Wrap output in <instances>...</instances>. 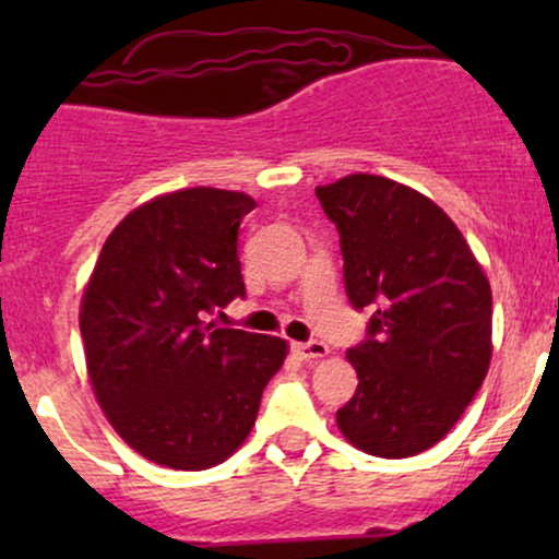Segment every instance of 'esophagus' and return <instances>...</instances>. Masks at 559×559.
Returning <instances> with one entry per match:
<instances>
[{
    "mask_svg": "<svg viewBox=\"0 0 559 559\" xmlns=\"http://www.w3.org/2000/svg\"><path fill=\"white\" fill-rule=\"evenodd\" d=\"M294 352H297L299 360H320V357L329 355V346L323 342H305V344H294Z\"/></svg>",
    "mask_w": 559,
    "mask_h": 559,
    "instance_id": "obj_1",
    "label": "esophagus"
}]
</instances>
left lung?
Instances as JSON below:
<instances>
[{
  "mask_svg": "<svg viewBox=\"0 0 559 559\" xmlns=\"http://www.w3.org/2000/svg\"><path fill=\"white\" fill-rule=\"evenodd\" d=\"M316 194L338 230L346 297L373 312L346 352L360 383L336 423L362 452L413 457L452 431L484 383L489 278L444 210L409 186L355 173Z\"/></svg>",
  "mask_w": 559,
  "mask_h": 559,
  "instance_id": "left-lung-1",
  "label": "left lung"
}]
</instances>
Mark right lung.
<instances>
[{
  "instance_id": "obj_1",
  "label": "right lung",
  "mask_w": 559,
  "mask_h": 559,
  "mask_svg": "<svg viewBox=\"0 0 559 559\" xmlns=\"http://www.w3.org/2000/svg\"><path fill=\"white\" fill-rule=\"evenodd\" d=\"M241 191H173L128 213L102 247L81 301L96 402L128 447L173 471H207L243 444L284 338L217 329L243 297Z\"/></svg>"
}]
</instances>
